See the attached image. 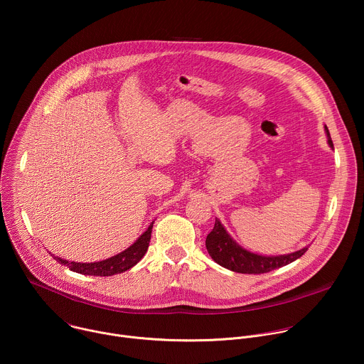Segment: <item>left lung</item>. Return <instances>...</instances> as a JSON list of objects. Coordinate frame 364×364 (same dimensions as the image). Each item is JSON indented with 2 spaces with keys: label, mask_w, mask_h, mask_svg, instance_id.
Returning <instances> with one entry per match:
<instances>
[{
  "label": "left lung",
  "mask_w": 364,
  "mask_h": 364,
  "mask_svg": "<svg viewBox=\"0 0 364 364\" xmlns=\"http://www.w3.org/2000/svg\"><path fill=\"white\" fill-rule=\"evenodd\" d=\"M326 128L328 144L333 148V141L328 132V128ZM205 247L209 255L215 262H218L220 267L230 269L233 272L239 274H267L274 269L282 268L298 257H301L308 247H304L301 250H296L294 253L281 255V256H261L252 252H247L246 249L240 247L225 230L222 223L216 219L213 230L207 235L205 237Z\"/></svg>",
  "instance_id": "8db88e82"
}]
</instances>
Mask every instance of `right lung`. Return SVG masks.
Masks as SVG:
<instances>
[{"instance_id":"obj_1","label":"right lung","mask_w":364,"mask_h":364,"mask_svg":"<svg viewBox=\"0 0 364 364\" xmlns=\"http://www.w3.org/2000/svg\"><path fill=\"white\" fill-rule=\"evenodd\" d=\"M152 225L138 237V240L125 249L124 252L107 259V261H100V262H92V264H80V262H68L62 257H56L59 264L66 265L70 271L83 274V275H93V277H112L117 274H122L128 269H131L134 265H136L142 256L145 255L149 240H151V232H152Z\"/></svg>"}]
</instances>
